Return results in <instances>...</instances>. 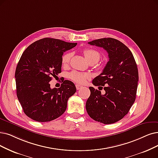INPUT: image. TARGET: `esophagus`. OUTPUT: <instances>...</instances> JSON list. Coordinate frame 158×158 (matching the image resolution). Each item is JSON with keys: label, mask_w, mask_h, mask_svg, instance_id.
Returning a JSON list of instances; mask_svg holds the SVG:
<instances>
[{"label": "esophagus", "mask_w": 158, "mask_h": 158, "mask_svg": "<svg viewBox=\"0 0 158 158\" xmlns=\"http://www.w3.org/2000/svg\"><path fill=\"white\" fill-rule=\"evenodd\" d=\"M76 87H77V90H80V89H81V88L83 87V86H81V85H78V84H76Z\"/></svg>", "instance_id": "34e87169"}]
</instances>
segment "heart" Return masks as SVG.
Instances as JSON below:
<instances>
[{"instance_id":"1","label":"heart","mask_w":158,"mask_h":158,"mask_svg":"<svg viewBox=\"0 0 158 158\" xmlns=\"http://www.w3.org/2000/svg\"><path fill=\"white\" fill-rule=\"evenodd\" d=\"M84 54L87 60L90 62L97 63L100 58V54L97 50L93 48H85L84 50ZM73 56V53L68 52L62 56L61 63L64 65H67ZM91 76L87 73H82L78 71H73L70 74V78L78 84H84L85 81L90 78Z\"/></svg>"}]
</instances>
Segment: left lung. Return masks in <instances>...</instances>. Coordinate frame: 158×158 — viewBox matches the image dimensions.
<instances>
[{
    "label": "left lung",
    "instance_id": "1",
    "mask_svg": "<svg viewBox=\"0 0 158 158\" xmlns=\"http://www.w3.org/2000/svg\"><path fill=\"white\" fill-rule=\"evenodd\" d=\"M89 45L102 47L109 61L102 73L92 81L106 92L89 87L85 108L93 120L105 124L115 123L128 113L135 102L139 80L136 62L130 50L120 41L108 37L93 40Z\"/></svg>",
    "mask_w": 158,
    "mask_h": 158
}]
</instances>
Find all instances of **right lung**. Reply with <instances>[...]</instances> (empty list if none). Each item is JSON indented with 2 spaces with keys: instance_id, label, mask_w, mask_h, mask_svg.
<instances>
[{
  "instance_id": "right-lung-1",
  "label": "right lung",
  "mask_w": 158,
  "mask_h": 158,
  "mask_svg": "<svg viewBox=\"0 0 158 158\" xmlns=\"http://www.w3.org/2000/svg\"><path fill=\"white\" fill-rule=\"evenodd\" d=\"M77 45L46 37L31 44L23 52L15 74L17 96L24 113L37 122L57 118L67 108L69 98L77 88L64 80L59 88L49 81L61 72V58L66 50Z\"/></svg>"
}]
</instances>
